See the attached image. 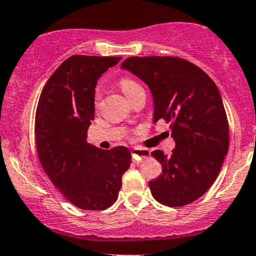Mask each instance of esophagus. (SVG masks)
<instances>
[{
  "label": "esophagus",
  "instance_id": "1",
  "mask_svg": "<svg viewBox=\"0 0 256 256\" xmlns=\"http://www.w3.org/2000/svg\"><path fill=\"white\" fill-rule=\"evenodd\" d=\"M132 157L135 162H141L142 159H146L150 157V151L145 148H134L132 151Z\"/></svg>",
  "mask_w": 256,
  "mask_h": 256
}]
</instances>
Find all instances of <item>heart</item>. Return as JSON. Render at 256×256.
<instances>
[{
	"label": "heart",
	"mask_w": 256,
	"mask_h": 256,
	"mask_svg": "<svg viewBox=\"0 0 256 256\" xmlns=\"http://www.w3.org/2000/svg\"><path fill=\"white\" fill-rule=\"evenodd\" d=\"M120 86H121V90L128 99H130L135 93H138L142 90V87H141L136 81L129 79V78H124V79L120 81ZM96 100H98V94L96 96Z\"/></svg>",
	"instance_id": "obj_1"
}]
</instances>
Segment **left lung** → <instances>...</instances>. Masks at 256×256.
Wrapping results in <instances>:
<instances>
[{"instance_id": "obj_1", "label": "left lung", "mask_w": 256, "mask_h": 256, "mask_svg": "<svg viewBox=\"0 0 256 256\" xmlns=\"http://www.w3.org/2000/svg\"><path fill=\"white\" fill-rule=\"evenodd\" d=\"M148 86L153 122H170L176 147L151 152L162 174L148 182L158 202L170 207L198 200L217 178L229 150V124L218 87L202 69L171 56L129 57L121 64Z\"/></svg>"}]
</instances>
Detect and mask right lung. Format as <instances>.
Listing matches in <instances>:
<instances>
[{
	"instance_id": "1",
	"label": "right lung",
	"mask_w": 256,
	"mask_h": 256,
	"mask_svg": "<svg viewBox=\"0 0 256 256\" xmlns=\"http://www.w3.org/2000/svg\"><path fill=\"white\" fill-rule=\"evenodd\" d=\"M122 57L74 55L45 84L36 112V145L42 166L74 206L100 211L117 200L130 151H105L87 142L94 118V93L102 74Z\"/></svg>"
}]
</instances>
